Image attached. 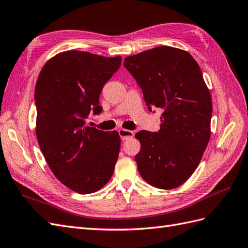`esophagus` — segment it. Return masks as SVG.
<instances>
[{
  "label": "esophagus",
  "instance_id": "obj_1",
  "mask_svg": "<svg viewBox=\"0 0 248 248\" xmlns=\"http://www.w3.org/2000/svg\"><path fill=\"white\" fill-rule=\"evenodd\" d=\"M118 133H119L120 138H122V140H126V139L132 138L134 136V132L130 130H125V129H119Z\"/></svg>",
  "mask_w": 248,
  "mask_h": 248
}]
</instances>
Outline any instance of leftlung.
Segmentation results:
<instances>
[{"instance_id": "8db88e82", "label": "left lung", "mask_w": 248, "mask_h": 248, "mask_svg": "<svg viewBox=\"0 0 248 248\" xmlns=\"http://www.w3.org/2000/svg\"><path fill=\"white\" fill-rule=\"evenodd\" d=\"M124 65L150 111L163 110L159 132L135 135L139 174L155 187H178L195 172L211 137L213 104L201 69L187 51L170 46L128 56Z\"/></svg>"}]
</instances>
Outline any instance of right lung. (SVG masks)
<instances>
[{
	"instance_id": "obj_1",
	"label": "right lung",
	"mask_w": 248,
	"mask_h": 248,
	"mask_svg": "<svg viewBox=\"0 0 248 248\" xmlns=\"http://www.w3.org/2000/svg\"><path fill=\"white\" fill-rule=\"evenodd\" d=\"M120 65V55L69 50L50 59L37 78V141L53 175L75 193L97 192L113 175L118 132L89 126L86 118L101 111L100 92Z\"/></svg>"
}]
</instances>
